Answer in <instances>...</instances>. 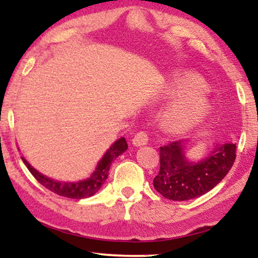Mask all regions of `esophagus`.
I'll return each instance as SVG.
<instances>
[{
    "mask_svg": "<svg viewBox=\"0 0 258 258\" xmlns=\"http://www.w3.org/2000/svg\"><path fill=\"white\" fill-rule=\"evenodd\" d=\"M148 143V135L145 132H140L135 134V137L132 139V145L134 147L146 146Z\"/></svg>",
    "mask_w": 258,
    "mask_h": 258,
    "instance_id": "esophagus-1",
    "label": "esophagus"
}]
</instances>
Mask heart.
Returning a JSON list of instances; mask_svg holds the SVG:
<instances>
[{
    "label": "heart",
    "mask_w": 258,
    "mask_h": 258,
    "mask_svg": "<svg viewBox=\"0 0 258 258\" xmlns=\"http://www.w3.org/2000/svg\"><path fill=\"white\" fill-rule=\"evenodd\" d=\"M206 84L191 72L176 74L166 86L164 98L171 104L164 112L165 128L173 134H183L197 127L207 118L209 102L205 97Z\"/></svg>",
    "instance_id": "b5f03b06"
}]
</instances>
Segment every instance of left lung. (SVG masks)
<instances>
[{"mask_svg": "<svg viewBox=\"0 0 258 258\" xmlns=\"http://www.w3.org/2000/svg\"><path fill=\"white\" fill-rule=\"evenodd\" d=\"M186 141L178 140L160 147V169L154 178L155 189L175 202L207 194L223 180L235 159V143H223L200 160H190L185 156Z\"/></svg>", "mask_w": 258, "mask_h": 258, "instance_id": "left-lung-1", "label": "left lung"}]
</instances>
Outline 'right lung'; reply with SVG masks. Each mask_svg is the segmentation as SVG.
<instances>
[{"instance_id":"obj_1","label":"right lung","mask_w":258,"mask_h":258,"mask_svg":"<svg viewBox=\"0 0 258 258\" xmlns=\"http://www.w3.org/2000/svg\"><path fill=\"white\" fill-rule=\"evenodd\" d=\"M127 142H126L125 138L121 137L120 139L116 140L112 143L111 147L104 152V155L97 165V167L91 174L90 177L85 178V180H81L77 182H62L56 181L54 178H51L49 176L44 175L41 172H38L36 168H34L25 157H21L24 164L27 166L29 172L33 174L34 177L44 185L46 189L54 192V194L62 196V197L72 198V199H83L87 197H92L100 190V187L106 182L109 173V168L117 157L120 156L123 152L127 150Z\"/></svg>"}]
</instances>
